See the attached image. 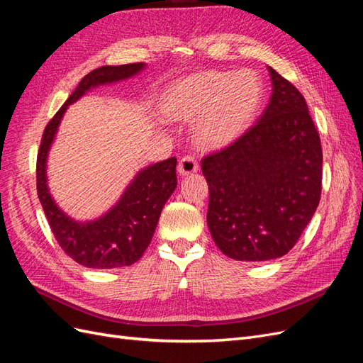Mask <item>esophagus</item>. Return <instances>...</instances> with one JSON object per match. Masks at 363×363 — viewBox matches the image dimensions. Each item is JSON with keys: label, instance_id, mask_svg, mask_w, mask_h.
<instances>
[{"label": "esophagus", "instance_id": "esophagus-1", "mask_svg": "<svg viewBox=\"0 0 363 363\" xmlns=\"http://www.w3.org/2000/svg\"><path fill=\"white\" fill-rule=\"evenodd\" d=\"M199 162H196V159L192 156V155H188V156H183L179 162V167H177V171L180 175H189L192 172H196L199 171Z\"/></svg>", "mask_w": 363, "mask_h": 363}]
</instances>
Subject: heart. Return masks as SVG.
Here are the masks:
<instances>
[{
    "label": "heart",
    "mask_w": 363,
    "mask_h": 363,
    "mask_svg": "<svg viewBox=\"0 0 363 363\" xmlns=\"http://www.w3.org/2000/svg\"><path fill=\"white\" fill-rule=\"evenodd\" d=\"M265 96L255 71H206L174 84L164 95L163 112L174 119L195 118V138L206 147L236 140L255 121Z\"/></svg>",
    "instance_id": "b5f03b06"
}]
</instances>
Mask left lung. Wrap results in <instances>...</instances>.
Listing matches in <instances>:
<instances>
[{
	"label": "left lung",
	"mask_w": 363,
	"mask_h": 363,
	"mask_svg": "<svg viewBox=\"0 0 363 363\" xmlns=\"http://www.w3.org/2000/svg\"><path fill=\"white\" fill-rule=\"evenodd\" d=\"M268 69L272 95L257 123L201 160L208 230L218 248L236 260L286 255L321 199V139L304 96Z\"/></svg>",
	"instance_id": "obj_1"
}]
</instances>
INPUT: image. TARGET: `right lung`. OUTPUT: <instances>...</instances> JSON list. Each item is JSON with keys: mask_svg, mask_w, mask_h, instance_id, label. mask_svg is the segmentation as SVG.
Instances as JSON below:
<instances>
[{"mask_svg": "<svg viewBox=\"0 0 363 363\" xmlns=\"http://www.w3.org/2000/svg\"><path fill=\"white\" fill-rule=\"evenodd\" d=\"M144 63L101 67L84 75L43 130L36 162L38 196L51 232L67 255L87 268L112 269L138 262L151 242L164 203L177 186V159L171 157L140 171L118 204L92 223H75L54 203L47 186V156L67 107L94 86L136 75Z\"/></svg>", "mask_w": 363, "mask_h": 363, "instance_id": "obj_1", "label": "right lung"}]
</instances>
